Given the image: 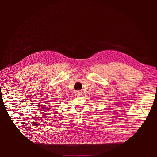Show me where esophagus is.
<instances>
[{"label":"esophagus","instance_id":"obj_1","mask_svg":"<svg viewBox=\"0 0 157 157\" xmlns=\"http://www.w3.org/2000/svg\"><path fill=\"white\" fill-rule=\"evenodd\" d=\"M75 94L77 96H80L81 95H82V91H79V90H78V91H75Z\"/></svg>","mask_w":157,"mask_h":157}]
</instances>
